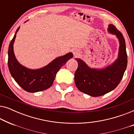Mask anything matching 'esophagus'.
I'll return each mask as SVG.
<instances>
[{"instance_id":"1","label":"esophagus","mask_w":134,"mask_h":134,"mask_svg":"<svg viewBox=\"0 0 134 134\" xmlns=\"http://www.w3.org/2000/svg\"><path fill=\"white\" fill-rule=\"evenodd\" d=\"M72 52H73V54H74V56L75 57H77V56H78L79 55V52L77 51H76V50L73 51Z\"/></svg>"}]
</instances>
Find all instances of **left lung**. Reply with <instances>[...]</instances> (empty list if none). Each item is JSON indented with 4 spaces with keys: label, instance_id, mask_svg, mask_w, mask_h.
<instances>
[{
    "label": "left lung",
    "instance_id": "obj_1",
    "mask_svg": "<svg viewBox=\"0 0 134 134\" xmlns=\"http://www.w3.org/2000/svg\"><path fill=\"white\" fill-rule=\"evenodd\" d=\"M109 31L120 41L118 58L112 65L102 69H92L82 60L76 58L78 67L74 74L76 87L80 91L98 97L114 90L121 80L127 65V55L123 35L115 25L110 24Z\"/></svg>",
    "mask_w": 134,
    "mask_h": 134
}]
</instances>
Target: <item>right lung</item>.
Segmentation results:
<instances>
[{"instance_id":"right-lung-1","label":"right lung","mask_w":134,"mask_h":134,"mask_svg":"<svg viewBox=\"0 0 134 134\" xmlns=\"http://www.w3.org/2000/svg\"><path fill=\"white\" fill-rule=\"evenodd\" d=\"M19 29L18 27L8 47V65L10 74L18 85L27 92L45 90L52 85L57 73L68 60L72 58L73 54L69 52L57 58L43 68L35 70L27 68L19 63L13 52V43Z\"/></svg>"}]
</instances>
